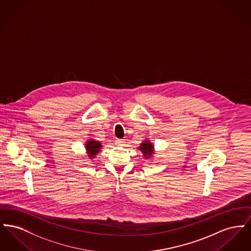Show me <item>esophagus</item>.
Returning a JSON list of instances; mask_svg holds the SVG:
<instances>
[{
    "instance_id": "1",
    "label": "esophagus",
    "mask_w": 251,
    "mask_h": 251,
    "mask_svg": "<svg viewBox=\"0 0 251 251\" xmlns=\"http://www.w3.org/2000/svg\"><path fill=\"white\" fill-rule=\"evenodd\" d=\"M125 143V140L124 139H117L116 140V144L118 145V146H122V145H124Z\"/></svg>"
}]
</instances>
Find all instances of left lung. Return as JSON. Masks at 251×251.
I'll return each mask as SVG.
<instances>
[{
  "instance_id": "8db88e82",
  "label": "left lung",
  "mask_w": 251,
  "mask_h": 251,
  "mask_svg": "<svg viewBox=\"0 0 251 251\" xmlns=\"http://www.w3.org/2000/svg\"><path fill=\"white\" fill-rule=\"evenodd\" d=\"M140 151H142V152H143L144 155L146 158H148L149 156L151 155L152 154V151H153V146H152V144L150 143L149 141H145L144 143L141 144V146H140Z\"/></svg>"
}]
</instances>
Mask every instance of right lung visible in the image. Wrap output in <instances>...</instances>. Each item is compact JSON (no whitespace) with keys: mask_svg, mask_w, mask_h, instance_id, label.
<instances>
[{"mask_svg":"<svg viewBox=\"0 0 251 251\" xmlns=\"http://www.w3.org/2000/svg\"><path fill=\"white\" fill-rule=\"evenodd\" d=\"M86 150H87V152H88V155L90 158H94L96 154L99 153L100 150L101 149V145L99 143V141H94V140H89L86 146H85Z\"/></svg>","mask_w":251,"mask_h":251,"instance_id":"1","label":"right lung"}]
</instances>
